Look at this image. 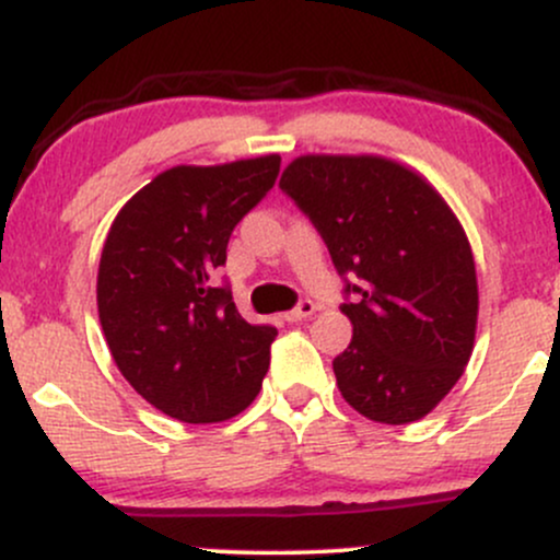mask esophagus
Instances as JSON below:
<instances>
[{"instance_id": "1", "label": "esophagus", "mask_w": 560, "mask_h": 560, "mask_svg": "<svg viewBox=\"0 0 560 560\" xmlns=\"http://www.w3.org/2000/svg\"><path fill=\"white\" fill-rule=\"evenodd\" d=\"M316 311H318L316 302H313V300H300L298 305L292 307V311L284 313V320H289V324H298V320L311 318Z\"/></svg>"}]
</instances>
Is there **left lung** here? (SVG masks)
I'll return each instance as SVG.
<instances>
[{
    "instance_id": "obj_1",
    "label": "left lung",
    "mask_w": 560,
    "mask_h": 560,
    "mask_svg": "<svg viewBox=\"0 0 560 560\" xmlns=\"http://www.w3.org/2000/svg\"><path fill=\"white\" fill-rule=\"evenodd\" d=\"M279 186L345 281L352 339L334 358L342 397L378 423L423 419L464 374L477 331V268L458 218L384 158L305 155Z\"/></svg>"
}]
</instances>
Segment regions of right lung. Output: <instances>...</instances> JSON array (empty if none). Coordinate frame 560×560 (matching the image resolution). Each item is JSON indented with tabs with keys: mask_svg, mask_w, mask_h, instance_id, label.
Returning a JSON list of instances; mask_svg holds the SVG:
<instances>
[{
	"mask_svg": "<svg viewBox=\"0 0 560 560\" xmlns=\"http://www.w3.org/2000/svg\"><path fill=\"white\" fill-rule=\"evenodd\" d=\"M281 158L178 165L137 191L115 218L96 307L126 382L171 419L215 423L242 413L271 365L273 326L236 311L226 266L231 231L279 176Z\"/></svg>",
	"mask_w": 560,
	"mask_h": 560,
	"instance_id": "1",
	"label": "right lung"
}]
</instances>
